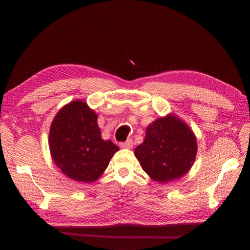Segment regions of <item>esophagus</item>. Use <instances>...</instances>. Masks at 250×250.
I'll use <instances>...</instances> for the list:
<instances>
[{
	"mask_svg": "<svg viewBox=\"0 0 250 250\" xmlns=\"http://www.w3.org/2000/svg\"><path fill=\"white\" fill-rule=\"evenodd\" d=\"M132 145H133L132 140H127V141L124 142V143H121V144H120V147H121V148L131 149V148H132Z\"/></svg>",
	"mask_w": 250,
	"mask_h": 250,
	"instance_id": "34e87169",
	"label": "esophagus"
}]
</instances>
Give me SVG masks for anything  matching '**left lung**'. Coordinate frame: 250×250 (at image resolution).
<instances>
[{"instance_id":"1","label":"left lung","mask_w":250,"mask_h":250,"mask_svg":"<svg viewBox=\"0 0 250 250\" xmlns=\"http://www.w3.org/2000/svg\"><path fill=\"white\" fill-rule=\"evenodd\" d=\"M197 154L192 129L175 115L158 118L146 129L144 142L134 150L143 170L161 184L183 177Z\"/></svg>"}]
</instances>
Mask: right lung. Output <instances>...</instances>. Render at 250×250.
Listing matches in <instances>:
<instances>
[{
    "label": "right lung",
    "mask_w": 250,
    "mask_h": 250,
    "mask_svg": "<svg viewBox=\"0 0 250 250\" xmlns=\"http://www.w3.org/2000/svg\"><path fill=\"white\" fill-rule=\"evenodd\" d=\"M97 113L85 102L75 100L60 109L49 133L52 160L73 180L93 183L107 168L119 147L101 138Z\"/></svg>",
    "instance_id": "obj_1"
}]
</instances>
